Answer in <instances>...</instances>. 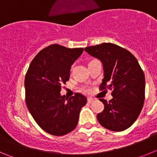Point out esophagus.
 Masks as SVG:
<instances>
[{
	"label": "esophagus",
	"mask_w": 157,
	"mask_h": 157,
	"mask_svg": "<svg viewBox=\"0 0 157 157\" xmlns=\"http://www.w3.org/2000/svg\"><path fill=\"white\" fill-rule=\"evenodd\" d=\"M87 101H88V103L91 104V103H93V102H94V99H93V98H87Z\"/></svg>",
	"instance_id": "esophagus-1"
}]
</instances>
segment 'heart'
I'll list each match as a JSON object with an SVG mask.
<instances>
[{"instance_id": "heart-1", "label": "heart", "mask_w": 157, "mask_h": 157, "mask_svg": "<svg viewBox=\"0 0 157 157\" xmlns=\"http://www.w3.org/2000/svg\"><path fill=\"white\" fill-rule=\"evenodd\" d=\"M82 91H83V92L87 93V92H89V90H88V89H82Z\"/></svg>"}]
</instances>
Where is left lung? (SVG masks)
Here are the masks:
<instances>
[{"instance_id":"obj_1","label":"left lung","mask_w":157,"mask_h":157,"mask_svg":"<svg viewBox=\"0 0 157 157\" xmlns=\"http://www.w3.org/2000/svg\"><path fill=\"white\" fill-rule=\"evenodd\" d=\"M103 64L100 90H112V100L101 99L105 109L97 118L102 127L113 131L129 128L140 115L145 101L144 72L131 52L112 43L85 48Z\"/></svg>"}]
</instances>
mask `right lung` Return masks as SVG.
<instances>
[{
  "instance_id": "add662e5",
  "label": "right lung",
  "mask_w": 157,
  "mask_h": 157,
  "mask_svg": "<svg viewBox=\"0 0 157 157\" xmlns=\"http://www.w3.org/2000/svg\"><path fill=\"white\" fill-rule=\"evenodd\" d=\"M82 52V48L48 45L36 55L25 76L27 109L37 125L52 135L71 132L87 102L78 93L69 98L60 95L61 86L69 80L71 66Z\"/></svg>"
}]
</instances>
